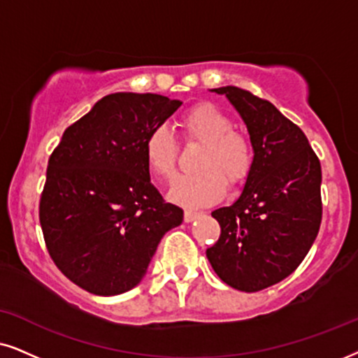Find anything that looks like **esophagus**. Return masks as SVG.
I'll return each instance as SVG.
<instances>
[{
	"mask_svg": "<svg viewBox=\"0 0 358 358\" xmlns=\"http://www.w3.org/2000/svg\"><path fill=\"white\" fill-rule=\"evenodd\" d=\"M198 216H200V213L198 211H192V210L185 211V221H187V223H192V221L196 220Z\"/></svg>",
	"mask_w": 358,
	"mask_h": 358,
	"instance_id": "34e87169",
	"label": "esophagus"
}]
</instances>
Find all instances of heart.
Here are the masks:
<instances>
[{
  "label": "heart",
  "instance_id": "1",
  "mask_svg": "<svg viewBox=\"0 0 358 358\" xmlns=\"http://www.w3.org/2000/svg\"><path fill=\"white\" fill-rule=\"evenodd\" d=\"M187 137L205 143L198 160L200 173L180 176L171 185L170 200L185 208H203L220 201L226 180L241 183L251 170L252 148L244 135L233 132V120L211 103H200L183 115ZM148 169L160 178H171L176 170V142L165 125L153 127L143 142Z\"/></svg>",
  "mask_w": 358,
  "mask_h": 358
}]
</instances>
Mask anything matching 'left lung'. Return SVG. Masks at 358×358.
<instances>
[{
	"label": "left lung",
	"mask_w": 358,
	"mask_h": 358,
	"mask_svg": "<svg viewBox=\"0 0 358 358\" xmlns=\"http://www.w3.org/2000/svg\"><path fill=\"white\" fill-rule=\"evenodd\" d=\"M211 92L236 108L255 155L241 194L211 213L221 234L206 257L228 286L256 292L292 274L317 238L322 170L304 132L273 103L234 85Z\"/></svg>",
	"instance_id": "8db88e82"
}]
</instances>
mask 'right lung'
I'll return each instance as SVG.
<instances>
[{
  "mask_svg": "<svg viewBox=\"0 0 358 358\" xmlns=\"http://www.w3.org/2000/svg\"><path fill=\"white\" fill-rule=\"evenodd\" d=\"M182 106L158 94L102 97L67 127L41 194L44 241L61 273L85 291L117 296L145 278L158 243L183 223L150 182L143 142Z\"/></svg>",
  "mask_w": 358,
  "mask_h": 358,
  "instance_id": "right-lung-1",
  "label": "right lung"
}]
</instances>
